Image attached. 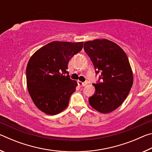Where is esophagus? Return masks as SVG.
Here are the masks:
<instances>
[{
	"mask_svg": "<svg viewBox=\"0 0 152 152\" xmlns=\"http://www.w3.org/2000/svg\"><path fill=\"white\" fill-rule=\"evenodd\" d=\"M87 84H88V82H87V81H86V82H80V81H78V86H80V87H82V86H86Z\"/></svg>",
	"mask_w": 152,
	"mask_h": 152,
	"instance_id": "34e87169",
	"label": "esophagus"
}]
</instances>
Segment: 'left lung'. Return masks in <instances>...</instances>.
Returning <instances> with one entry per match:
<instances>
[{
    "label": "left lung",
    "mask_w": 152,
    "mask_h": 152,
    "mask_svg": "<svg viewBox=\"0 0 152 152\" xmlns=\"http://www.w3.org/2000/svg\"><path fill=\"white\" fill-rule=\"evenodd\" d=\"M84 50L96 74H101L99 82L93 84L95 92L89 98V103L100 113L112 112L125 101L133 85V72L127 56L121 48L106 39L86 42Z\"/></svg>",
    "instance_id": "8db88e82"
}]
</instances>
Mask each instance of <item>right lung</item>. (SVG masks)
Segmentation results:
<instances>
[{
	"label": "right lung",
	"instance_id": "1",
	"mask_svg": "<svg viewBox=\"0 0 152 152\" xmlns=\"http://www.w3.org/2000/svg\"><path fill=\"white\" fill-rule=\"evenodd\" d=\"M83 42H52L33 53L26 68L28 92L36 107L50 115L68 107L78 84L68 75V62ZM67 73L68 75H66Z\"/></svg>",
	"mask_w": 152,
	"mask_h": 152
}]
</instances>
